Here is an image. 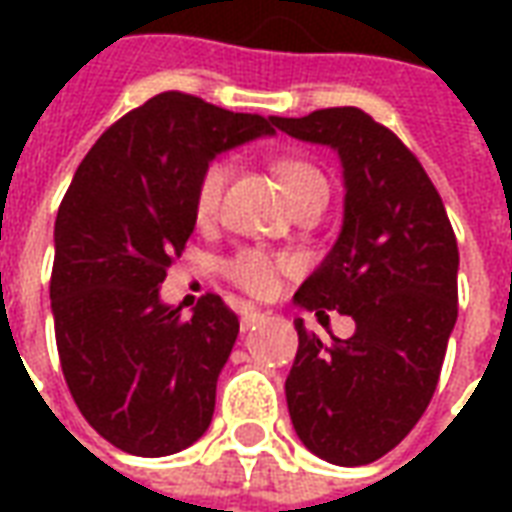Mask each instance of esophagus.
Wrapping results in <instances>:
<instances>
[{
  "mask_svg": "<svg viewBox=\"0 0 512 512\" xmlns=\"http://www.w3.org/2000/svg\"><path fill=\"white\" fill-rule=\"evenodd\" d=\"M263 318H266V312L244 310V315H241V329H244V332H249V329H255L257 323L263 321Z\"/></svg>",
  "mask_w": 512,
  "mask_h": 512,
  "instance_id": "obj_1",
  "label": "esophagus"
}]
</instances>
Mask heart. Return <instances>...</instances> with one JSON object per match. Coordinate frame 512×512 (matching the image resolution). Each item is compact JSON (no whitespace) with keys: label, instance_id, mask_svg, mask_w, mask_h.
<instances>
[{"label":"heart","instance_id":"1","mask_svg":"<svg viewBox=\"0 0 512 512\" xmlns=\"http://www.w3.org/2000/svg\"><path fill=\"white\" fill-rule=\"evenodd\" d=\"M277 178L290 202L299 200L301 194H307V191L326 189V178H323L321 172L312 164H307V161H299V158H282L277 164ZM227 180H230V164L227 161H211L200 172L197 189H194V213H197L200 222H208V219H213V213L219 211ZM288 266L290 260L268 255L263 249H238L224 263V271L246 293L268 296L271 290L277 288V274Z\"/></svg>","mask_w":512,"mask_h":512}]
</instances>
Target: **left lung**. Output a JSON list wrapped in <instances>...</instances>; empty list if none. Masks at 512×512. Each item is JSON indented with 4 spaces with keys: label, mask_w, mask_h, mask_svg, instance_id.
Wrapping results in <instances>:
<instances>
[{
    "label": "left lung",
    "mask_w": 512,
    "mask_h": 512,
    "mask_svg": "<svg viewBox=\"0 0 512 512\" xmlns=\"http://www.w3.org/2000/svg\"><path fill=\"white\" fill-rule=\"evenodd\" d=\"M343 164V230L296 290V307L356 323L323 343L296 318L299 351L285 381L304 447L337 466H365L406 439L439 384L458 318V241L417 156L356 106L271 117Z\"/></svg>",
    "instance_id": "1"
}]
</instances>
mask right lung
I'll list each match as a JSON object with an SVG mask.
<instances>
[{
    "mask_svg": "<svg viewBox=\"0 0 512 512\" xmlns=\"http://www.w3.org/2000/svg\"><path fill=\"white\" fill-rule=\"evenodd\" d=\"M274 134L271 117L161 93L101 134L54 222L51 312L76 406L117 450L161 458L208 430L238 318L205 293L191 318L158 296L194 233L216 153Z\"/></svg>",
    "mask_w": 512,
    "mask_h": 512,
    "instance_id": "1",
    "label": "right lung"
}]
</instances>
